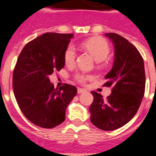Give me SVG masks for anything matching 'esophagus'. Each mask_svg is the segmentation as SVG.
<instances>
[{"label": "esophagus", "instance_id": "esophagus-1", "mask_svg": "<svg viewBox=\"0 0 156 156\" xmlns=\"http://www.w3.org/2000/svg\"><path fill=\"white\" fill-rule=\"evenodd\" d=\"M86 92V90L82 88H78V94H82V93Z\"/></svg>", "mask_w": 156, "mask_h": 156}]
</instances>
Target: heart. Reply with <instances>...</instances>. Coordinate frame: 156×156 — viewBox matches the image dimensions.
Masks as SVG:
<instances>
[{"instance_id":"1","label":"heart","mask_w":156,"mask_h":156,"mask_svg":"<svg viewBox=\"0 0 156 156\" xmlns=\"http://www.w3.org/2000/svg\"><path fill=\"white\" fill-rule=\"evenodd\" d=\"M82 47L86 51H88L94 58L98 61L101 62L108 57L110 52V48L106 40L101 38H92L88 40H86L82 44ZM77 58V51L74 45L70 44L66 48L64 54V60L67 65H72L75 62ZM91 76L84 73H78L74 75V79L79 83H85L90 79Z\"/></svg>"}]
</instances>
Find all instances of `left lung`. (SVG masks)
Here are the masks:
<instances>
[{"label":"left lung","instance_id":"left-lung-1","mask_svg":"<svg viewBox=\"0 0 156 156\" xmlns=\"http://www.w3.org/2000/svg\"><path fill=\"white\" fill-rule=\"evenodd\" d=\"M114 44L112 70L105 75L104 86H112V94L105 100L91 91L90 120L104 131H112L130 121L138 111L145 91V70L140 53L128 40L116 33H106Z\"/></svg>","mask_w":156,"mask_h":156}]
</instances>
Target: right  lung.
I'll list each match as a JSON object with an SVG mask.
<instances>
[{"label":"right lung","mask_w":156,"mask_h":156,"mask_svg":"<svg viewBox=\"0 0 156 156\" xmlns=\"http://www.w3.org/2000/svg\"><path fill=\"white\" fill-rule=\"evenodd\" d=\"M74 34L47 32L27 43L20 54L12 76L16 100L31 123L51 129L65 120L75 86L55 88L49 76L64 67V54Z\"/></svg>","instance_id":"add662e5"}]
</instances>
